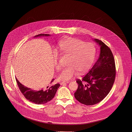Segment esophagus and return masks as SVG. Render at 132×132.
<instances>
[{"label":"esophagus","instance_id":"obj_1","mask_svg":"<svg viewBox=\"0 0 132 132\" xmlns=\"http://www.w3.org/2000/svg\"><path fill=\"white\" fill-rule=\"evenodd\" d=\"M70 81H63L62 82L60 83V84L61 85H63V84H67V83H69Z\"/></svg>","mask_w":132,"mask_h":132}]
</instances>
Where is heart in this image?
Segmentation results:
<instances>
[{
	"label": "heart",
	"instance_id": "b5f03b06",
	"mask_svg": "<svg viewBox=\"0 0 132 132\" xmlns=\"http://www.w3.org/2000/svg\"><path fill=\"white\" fill-rule=\"evenodd\" d=\"M58 53L69 55L68 65L59 76L61 80H69L79 74L85 72L90 67L94 59L95 49L90 43L73 38L62 39L58 43L56 52H53L54 62L58 70L61 68Z\"/></svg>",
	"mask_w": 132,
	"mask_h": 132
}]
</instances>
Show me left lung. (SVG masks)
<instances>
[{
    "label": "left lung",
    "instance_id": "left-lung-1",
    "mask_svg": "<svg viewBox=\"0 0 132 132\" xmlns=\"http://www.w3.org/2000/svg\"><path fill=\"white\" fill-rule=\"evenodd\" d=\"M100 46L97 61L81 79L77 80L78 87L76 99L86 105H94L102 101L109 93L115 79V60L110 49L102 41L94 38Z\"/></svg>",
    "mask_w": 132,
    "mask_h": 132
}]
</instances>
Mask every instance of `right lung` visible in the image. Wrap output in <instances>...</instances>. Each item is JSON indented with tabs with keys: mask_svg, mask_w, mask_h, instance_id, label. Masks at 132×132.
<instances>
[{
	"mask_svg": "<svg viewBox=\"0 0 132 132\" xmlns=\"http://www.w3.org/2000/svg\"><path fill=\"white\" fill-rule=\"evenodd\" d=\"M49 36L50 35L48 34H39L34 37L36 38L42 36L47 37ZM16 80L20 91L25 97L31 102L38 105L44 104L51 101L54 97L58 88L60 86L59 83H57L55 85L52 84V82L54 80L53 79L50 82L51 85L50 86H48L44 89H42L39 90H35L27 88L22 85L16 78Z\"/></svg>",
	"mask_w": 132,
	"mask_h": 132,
	"instance_id": "right-lung-1",
	"label": "right lung"
}]
</instances>
